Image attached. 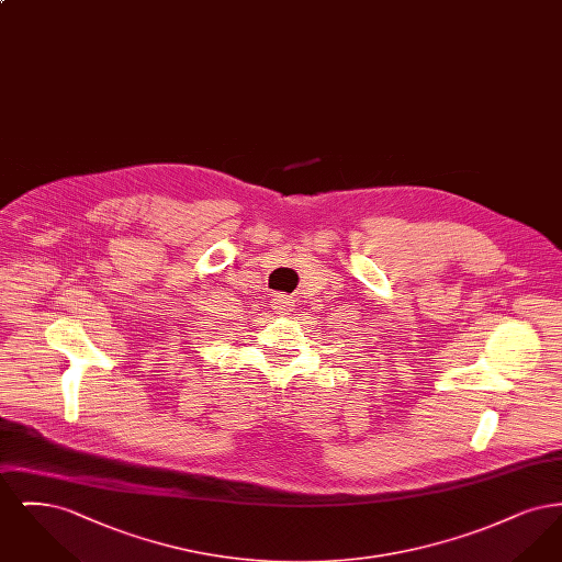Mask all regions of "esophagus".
<instances>
[{"label":"esophagus","mask_w":562,"mask_h":562,"mask_svg":"<svg viewBox=\"0 0 562 562\" xmlns=\"http://www.w3.org/2000/svg\"><path fill=\"white\" fill-rule=\"evenodd\" d=\"M271 307H273L276 312H280V314H289V312L293 310V299L286 296V294H273V296H271Z\"/></svg>","instance_id":"34e87169"}]
</instances>
